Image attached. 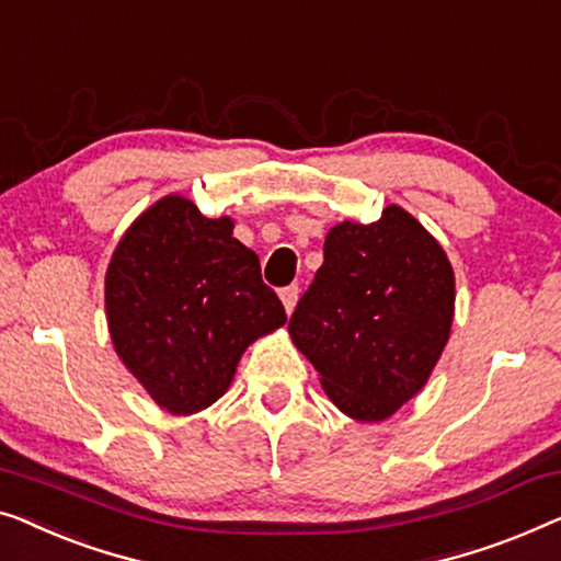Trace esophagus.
Segmentation results:
<instances>
[{
    "instance_id": "1",
    "label": "esophagus",
    "mask_w": 561,
    "mask_h": 561,
    "mask_svg": "<svg viewBox=\"0 0 561 561\" xmlns=\"http://www.w3.org/2000/svg\"><path fill=\"white\" fill-rule=\"evenodd\" d=\"M298 294H300V288L298 286H286L280 290V300H283V306H286V311L290 313L296 308V304H298Z\"/></svg>"
}]
</instances>
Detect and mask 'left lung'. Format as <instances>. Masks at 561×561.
<instances>
[{"label":"left lung","instance_id":"8db88e82","mask_svg":"<svg viewBox=\"0 0 561 561\" xmlns=\"http://www.w3.org/2000/svg\"><path fill=\"white\" fill-rule=\"evenodd\" d=\"M456 278L415 217L389 205L371 225L341 222L288 331L341 412L394 415L425 385L450 336Z\"/></svg>","mask_w":561,"mask_h":561}]
</instances>
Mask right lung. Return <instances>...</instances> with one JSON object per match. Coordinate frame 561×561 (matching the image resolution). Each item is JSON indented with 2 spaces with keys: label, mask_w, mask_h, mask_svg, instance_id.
I'll list each match as a JSON object with an SVG mask.
<instances>
[{
  "label": "right lung",
  "mask_w": 561,
  "mask_h": 561,
  "mask_svg": "<svg viewBox=\"0 0 561 561\" xmlns=\"http://www.w3.org/2000/svg\"><path fill=\"white\" fill-rule=\"evenodd\" d=\"M113 346L159 408L192 415L220 400L240 356L286 323L261 261L184 197H164L121 238L105 273Z\"/></svg>",
  "instance_id": "obj_1"
}]
</instances>
